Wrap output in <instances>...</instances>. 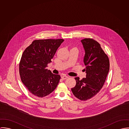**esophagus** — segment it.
<instances>
[{
	"label": "esophagus",
	"mask_w": 129,
	"mask_h": 129,
	"mask_svg": "<svg viewBox=\"0 0 129 129\" xmlns=\"http://www.w3.org/2000/svg\"><path fill=\"white\" fill-rule=\"evenodd\" d=\"M68 78V77L67 76H66V75H63V76H61V78H62V79H63V80H65V79H67Z\"/></svg>",
	"instance_id": "1"
}]
</instances>
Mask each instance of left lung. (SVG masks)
Masks as SVG:
<instances>
[{"instance_id":"1","label":"left lung","mask_w":129,"mask_h":129,"mask_svg":"<svg viewBox=\"0 0 129 129\" xmlns=\"http://www.w3.org/2000/svg\"><path fill=\"white\" fill-rule=\"evenodd\" d=\"M85 50L84 62L86 78L80 80L75 78L76 85L71 90L77 99L82 101L94 96L104 84L109 70V60L100 44L93 39L86 38L81 40Z\"/></svg>"}]
</instances>
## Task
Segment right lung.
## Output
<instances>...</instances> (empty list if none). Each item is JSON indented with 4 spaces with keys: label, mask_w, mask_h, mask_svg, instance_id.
I'll return each mask as SVG.
<instances>
[{
    "label": "right lung",
    "mask_w": 129,
    "mask_h": 129,
    "mask_svg": "<svg viewBox=\"0 0 129 129\" xmlns=\"http://www.w3.org/2000/svg\"><path fill=\"white\" fill-rule=\"evenodd\" d=\"M64 41L35 40L23 52L19 63L20 78L29 91L35 96H46L57 87L60 75L52 73L46 68Z\"/></svg>",
    "instance_id": "1"
}]
</instances>
